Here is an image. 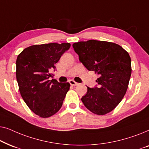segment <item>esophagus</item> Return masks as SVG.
Here are the masks:
<instances>
[{
  "label": "esophagus",
  "instance_id": "esophagus-1",
  "mask_svg": "<svg viewBox=\"0 0 149 149\" xmlns=\"http://www.w3.org/2000/svg\"><path fill=\"white\" fill-rule=\"evenodd\" d=\"M69 83H70V84L72 85V86H76V85H77L79 84L78 83L75 82V81H73V80H70V81H69Z\"/></svg>",
  "mask_w": 149,
  "mask_h": 149
}]
</instances>
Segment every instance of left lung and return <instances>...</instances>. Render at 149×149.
Instances as JSON below:
<instances>
[{
    "label": "left lung",
    "mask_w": 149,
    "mask_h": 149,
    "mask_svg": "<svg viewBox=\"0 0 149 149\" xmlns=\"http://www.w3.org/2000/svg\"><path fill=\"white\" fill-rule=\"evenodd\" d=\"M74 52L88 70L98 74L97 87H87L81 100L93 113L104 115L121 102L127 91L131 77V58L118 44L89 40L74 42Z\"/></svg>",
    "instance_id": "obj_1"
}]
</instances>
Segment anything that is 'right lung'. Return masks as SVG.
Listing matches in <instances>:
<instances>
[{
	"label": "right lung",
	"mask_w": 149,
	"mask_h": 149,
	"mask_svg": "<svg viewBox=\"0 0 149 149\" xmlns=\"http://www.w3.org/2000/svg\"><path fill=\"white\" fill-rule=\"evenodd\" d=\"M70 44L52 42L24 49L16 60V79L22 98L29 109L42 118L54 115L61 109L70 83L49 80L55 64L69 49Z\"/></svg>",
	"instance_id": "right-lung-1"
}]
</instances>
